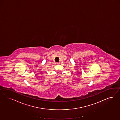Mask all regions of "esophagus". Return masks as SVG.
<instances>
[{
	"instance_id": "esophagus-1",
	"label": "esophagus",
	"mask_w": 120,
	"mask_h": 120,
	"mask_svg": "<svg viewBox=\"0 0 120 120\" xmlns=\"http://www.w3.org/2000/svg\"><path fill=\"white\" fill-rule=\"evenodd\" d=\"M57 65H59V64H60V63H59V62H57Z\"/></svg>"
}]
</instances>
